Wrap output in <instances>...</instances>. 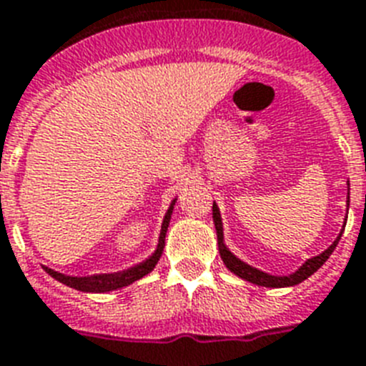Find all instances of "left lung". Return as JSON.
<instances>
[{"mask_svg":"<svg viewBox=\"0 0 366 366\" xmlns=\"http://www.w3.org/2000/svg\"><path fill=\"white\" fill-rule=\"evenodd\" d=\"M348 205H350V192H348ZM213 222H215L220 258H222V262H224L226 267H228V269H230L234 274L241 277L243 280H249V282H252V285L265 286V288H286V286H295V285H299V282H303L305 279H309L310 274L316 273V271H318L320 267L325 264V262H327L329 256L333 254L335 247L339 244L340 235H342V232H340L339 237L335 239V243L331 244L327 250H324L322 254L314 256V258L307 259V262H305V264L301 265L297 271H295V273L288 274V277H274V274H267V273H264V271H259V269H256V267H252V265L244 264V262H241L239 258H235L230 250L226 249L224 235H222V220H220V211H219V207H217V204H213Z\"/></svg>","mask_w":366,"mask_h":366,"instance_id":"8db88e82","label":"left lung"}]
</instances>
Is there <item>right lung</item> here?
<instances>
[{
	"instance_id": "1",
	"label": "right lung",
	"mask_w": 366,
	"mask_h": 366,
	"mask_svg": "<svg viewBox=\"0 0 366 366\" xmlns=\"http://www.w3.org/2000/svg\"><path fill=\"white\" fill-rule=\"evenodd\" d=\"M174 204H176V200L172 202L170 209L166 211L164 220H162V228H161V235H159L157 250L146 259V262L134 265V267H131V269L119 271V273H110V274H93V277H69V274L57 273V271L48 269V267H44V271H46L50 277H54L56 280L63 282V285L71 286V288L74 290H80V292H93V294H104V292H112V290H117V288H123V286L132 285L134 280L142 279V277H146L147 273H151L153 267L157 265V262H159V258L162 256L166 230H168V224H170Z\"/></svg>"
}]
</instances>
